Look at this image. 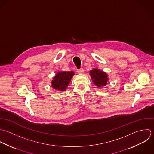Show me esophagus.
I'll return each mask as SVG.
<instances>
[{
  "label": "esophagus",
  "instance_id": "esophagus-1",
  "mask_svg": "<svg viewBox=\"0 0 154 154\" xmlns=\"http://www.w3.org/2000/svg\"><path fill=\"white\" fill-rule=\"evenodd\" d=\"M83 71H84V70H83V69L82 68H81L77 69V72L79 73V74H82V73H83Z\"/></svg>",
  "mask_w": 154,
  "mask_h": 154
}]
</instances>
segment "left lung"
I'll use <instances>...</instances> for the list:
<instances>
[{
  "instance_id": "left-lung-1",
  "label": "left lung",
  "mask_w": 154,
  "mask_h": 154,
  "mask_svg": "<svg viewBox=\"0 0 154 154\" xmlns=\"http://www.w3.org/2000/svg\"><path fill=\"white\" fill-rule=\"evenodd\" d=\"M90 75L93 83L97 88L105 86L107 85L108 78L106 72L100 71L99 69L94 68L90 71Z\"/></svg>"
}]
</instances>
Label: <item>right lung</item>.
Segmentation results:
<instances>
[{"label": "right lung", "instance_id": "obj_1", "mask_svg": "<svg viewBox=\"0 0 154 154\" xmlns=\"http://www.w3.org/2000/svg\"><path fill=\"white\" fill-rule=\"evenodd\" d=\"M74 75V73L73 71L58 72L53 78V80L52 81V87L58 91H65Z\"/></svg>", "mask_w": 154, "mask_h": 154}]
</instances>
